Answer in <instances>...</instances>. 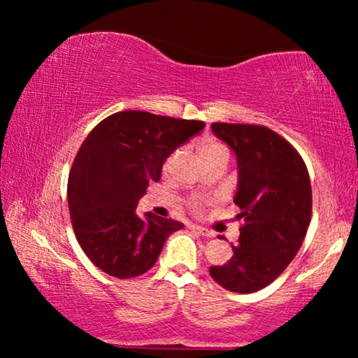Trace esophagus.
<instances>
[{"mask_svg":"<svg viewBox=\"0 0 358 358\" xmlns=\"http://www.w3.org/2000/svg\"><path fill=\"white\" fill-rule=\"evenodd\" d=\"M190 229H194V231H197V233H200L202 234V236H213V233L210 231L208 228H203V227H199V224H190L189 227Z\"/></svg>","mask_w":358,"mask_h":358,"instance_id":"34e87169","label":"esophagus"}]
</instances>
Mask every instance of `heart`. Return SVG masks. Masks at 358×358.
Segmentation results:
<instances>
[{
	"label": "heart",
	"mask_w": 358,
	"mask_h": 358,
	"mask_svg": "<svg viewBox=\"0 0 358 358\" xmlns=\"http://www.w3.org/2000/svg\"><path fill=\"white\" fill-rule=\"evenodd\" d=\"M197 153H199V158L203 163V166L212 163V161H227L228 163V159H229V151L227 146H224L222 141L213 140V138H205L202 141H199ZM174 158H176V155H171L169 158L166 159L164 168H168V166L174 161ZM189 207L192 210H199L200 202L195 199L190 200Z\"/></svg>",
	"instance_id": "b5f03b06"
}]
</instances>
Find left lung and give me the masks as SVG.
Masks as SVG:
<instances>
[{"instance_id": "8db88e82", "label": "left lung", "mask_w": 358, "mask_h": 358, "mask_svg": "<svg viewBox=\"0 0 358 358\" xmlns=\"http://www.w3.org/2000/svg\"><path fill=\"white\" fill-rule=\"evenodd\" d=\"M238 159L239 239L223 266L210 267L218 285L252 293L272 283L296 256L311 222L313 195L300 153L275 131L254 124H212Z\"/></svg>"}]
</instances>
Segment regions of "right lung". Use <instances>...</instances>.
<instances>
[{
  "mask_svg": "<svg viewBox=\"0 0 358 358\" xmlns=\"http://www.w3.org/2000/svg\"><path fill=\"white\" fill-rule=\"evenodd\" d=\"M205 124L141 110L115 112L99 122L78 150L66 199L76 239L87 259L117 278L138 277L158 261L173 218L136 215L166 158Z\"/></svg>",
  "mask_w": 358,
  "mask_h": 358,
  "instance_id": "add662e5",
  "label": "right lung"
}]
</instances>
